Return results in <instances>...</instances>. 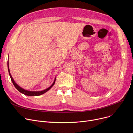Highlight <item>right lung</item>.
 Returning a JSON list of instances; mask_svg holds the SVG:
<instances>
[{"label": "right lung", "instance_id": "right-lung-1", "mask_svg": "<svg viewBox=\"0 0 133 133\" xmlns=\"http://www.w3.org/2000/svg\"><path fill=\"white\" fill-rule=\"evenodd\" d=\"M8 71H9V75L10 76V78H11V81L13 83V85L15 86V87L16 88V89L18 90L19 92H20V93H22L23 94H24V95H27V96H39L40 95H42L44 94L45 93L47 92L48 90H50L53 86V85H54L55 83V80H56V77L55 78V79L54 80V82H53V83L52 84V85L49 87L48 88H47V89H44V90H41V91H30V90H26L23 88H22L21 87H20L17 83L15 81V80H13L12 76L10 73V68H9V60H8Z\"/></svg>", "mask_w": 133, "mask_h": 133}]
</instances>
